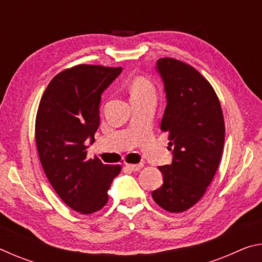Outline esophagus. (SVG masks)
<instances>
[{
	"instance_id": "obj_1",
	"label": "esophagus",
	"mask_w": 262,
	"mask_h": 262,
	"mask_svg": "<svg viewBox=\"0 0 262 262\" xmlns=\"http://www.w3.org/2000/svg\"><path fill=\"white\" fill-rule=\"evenodd\" d=\"M126 167L130 171H140L143 167V164H126Z\"/></svg>"
}]
</instances>
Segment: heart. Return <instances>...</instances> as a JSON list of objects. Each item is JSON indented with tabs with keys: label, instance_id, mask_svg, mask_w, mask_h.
Listing matches in <instances>:
<instances>
[{
	"label": "heart",
	"instance_id": "heart-1",
	"mask_svg": "<svg viewBox=\"0 0 262 262\" xmlns=\"http://www.w3.org/2000/svg\"><path fill=\"white\" fill-rule=\"evenodd\" d=\"M129 90L133 98H141V97L155 96V86L148 78L143 76H137L132 79L129 84Z\"/></svg>",
	"mask_w": 262,
	"mask_h": 262
}]
</instances>
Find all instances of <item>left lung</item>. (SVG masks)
I'll return each instance as SVG.
<instances>
[{
	"mask_svg": "<svg viewBox=\"0 0 262 262\" xmlns=\"http://www.w3.org/2000/svg\"><path fill=\"white\" fill-rule=\"evenodd\" d=\"M166 97L161 129L168 133L172 163L159 166L163 185L152 192L159 207L181 212L193 207L220 165L224 145V119L210 83L179 60L164 57L156 63Z\"/></svg>",
	"mask_w": 262,
	"mask_h": 262,
	"instance_id": "obj_1",
	"label": "left lung"
}]
</instances>
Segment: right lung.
I'll list each match as a JSON object with an SVG mask.
<instances>
[{
  "mask_svg": "<svg viewBox=\"0 0 262 262\" xmlns=\"http://www.w3.org/2000/svg\"><path fill=\"white\" fill-rule=\"evenodd\" d=\"M122 68L79 64L52 79L39 104L35 142L52 187L66 205L92 214L108 201L107 190L120 165L86 159V143L99 127L101 95Z\"/></svg>",
  "mask_w": 262,
  "mask_h": 262,
  "instance_id": "1",
  "label": "right lung"
}]
</instances>
